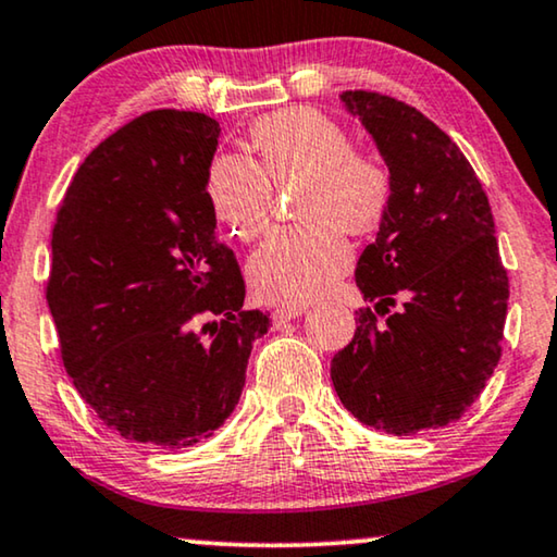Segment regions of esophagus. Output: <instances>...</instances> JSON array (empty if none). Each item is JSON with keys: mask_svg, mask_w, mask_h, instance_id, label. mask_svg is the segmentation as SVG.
Returning <instances> with one entry per match:
<instances>
[{"mask_svg": "<svg viewBox=\"0 0 557 557\" xmlns=\"http://www.w3.org/2000/svg\"><path fill=\"white\" fill-rule=\"evenodd\" d=\"M304 311H307V309H301V307H278L276 311H273V319H276V322H288V319L301 317Z\"/></svg>", "mask_w": 557, "mask_h": 557, "instance_id": "1", "label": "esophagus"}]
</instances>
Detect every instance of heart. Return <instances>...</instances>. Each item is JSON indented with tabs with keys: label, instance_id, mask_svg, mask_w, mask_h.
<instances>
[{
	"label": "heart",
	"instance_id": "obj_1",
	"mask_svg": "<svg viewBox=\"0 0 557 557\" xmlns=\"http://www.w3.org/2000/svg\"><path fill=\"white\" fill-rule=\"evenodd\" d=\"M258 164L223 151L205 177L212 215L240 240L265 231L273 185H299L296 227H284L250 256L248 281L256 296L281 307H301L332 288L349 265L345 231H375L393 200V177L383 159L349 144L345 126L314 109L271 113L250 128Z\"/></svg>",
	"mask_w": 557,
	"mask_h": 557
}]
</instances>
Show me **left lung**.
Returning <instances> with one entry per match:
<instances>
[{
	"instance_id": "8db88e82",
	"label": "left lung",
	"mask_w": 557,
	"mask_h": 557,
	"mask_svg": "<svg viewBox=\"0 0 557 557\" xmlns=\"http://www.w3.org/2000/svg\"><path fill=\"white\" fill-rule=\"evenodd\" d=\"M339 98L377 144L393 200L355 269L388 319L360 311L332 383L360 423L413 436L459 421L484 391L502 357L509 278L482 182L448 134L398 98Z\"/></svg>"
}]
</instances>
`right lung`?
Segmentation results:
<instances>
[{
    "label": "right lung",
    "mask_w": 557,
    "mask_h": 557,
    "mask_svg": "<svg viewBox=\"0 0 557 557\" xmlns=\"http://www.w3.org/2000/svg\"><path fill=\"white\" fill-rule=\"evenodd\" d=\"M220 124L149 111L98 144L52 227L48 307L75 391L126 441L185 448L238 406L263 311L215 238Z\"/></svg>",
    "instance_id": "add662e5"
}]
</instances>
